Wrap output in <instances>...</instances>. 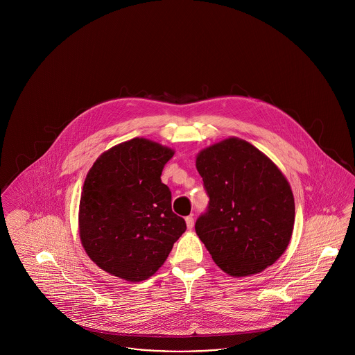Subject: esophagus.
I'll list each match as a JSON object with an SVG mask.
<instances>
[{"label":"esophagus","mask_w":355,"mask_h":355,"mask_svg":"<svg viewBox=\"0 0 355 355\" xmlns=\"http://www.w3.org/2000/svg\"><path fill=\"white\" fill-rule=\"evenodd\" d=\"M185 220L187 229H189V230H191V229H193V226H194V218H193L191 216H189V217H186Z\"/></svg>","instance_id":"1"}]
</instances>
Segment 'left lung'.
<instances>
[{"label": "left lung", "instance_id": "left-lung-1", "mask_svg": "<svg viewBox=\"0 0 355 355\" xmlns=\"http://www.w3.org/2000/svg\"><path fill=\"white\" fill-rule=\"evenodd\" d=\"M196 166L210 198L196 233L232 277L271 266L290 243L295 205L290 184L270 158L229 137L198 153Z\"/></svg>", "mask_w": 355, "mask_h": 355}]
</instances>
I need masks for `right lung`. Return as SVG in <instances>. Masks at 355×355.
Here are the masks:
<instances>
[{
    "label": "right lung",
    "instance_id": "1",
    "mask_svg": "<svg viewBox=\"0 0 355 355\" xmlns=\"http://www.w3.org/2000/svg\"><path fill=\"white\" fill-rule=\"evenodd\" d=\"M174 150L146 138L121 142L102 153L87 171L80 200V239L102 270L141 282L166 261L185 233L171 210L161 174Z\"/></svg>",
    "mask_w": 355,
    "mask_h": 355
}]
</instances>
